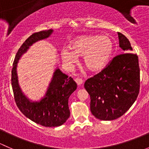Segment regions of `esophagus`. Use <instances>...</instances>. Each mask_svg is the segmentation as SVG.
Returning <instances> with one entry per match:
<instances>
[{
  "mask_svg": "<svg viewBox=\"0 0 149 149\" xmlns=\"http://www.w3.org/2000/svg\"><path fill=\"white\" fill-rule=\"evenodd\" d=\"M75 81L76 82V84H78V85H81V84H83V82H84V81L82 80V79H81V78H76V79H75Z\"/></svg>",
  "mask_w": 149,
  "mask_h": 149,
  "instance_id": "obj_1",
  "label": "esophagus"
}]
</instances>
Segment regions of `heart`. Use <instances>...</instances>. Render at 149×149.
Returning <instances> with one entry per match:
<instances>
[{"label": "heart", "mask_w": 149, "mask_h": 149, "mask_svg": "<svg viewBox=\"0 0 149 149\" xmlns=\"http://www.w3.org/2000/svg\"><path fill=\"white\" fill-rule=\"evenodd\" d=\"M70 49L61 51V58L66 65H73L77 62L78 57L84 56V64L87 70L99 72L109 63L114 45L108 36L88 34L75 39L70 44Z\"/></svg>", "instance_id": "b5f03b06"}]
</instances>
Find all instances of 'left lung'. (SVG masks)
I'll list each match as a JSON object with an SVG mask.
<instances>
[{"mask_svg":"<svg viewBox=\"0 0 149 149\" xmlns=\"http://www.w3.org/2000/svg\"><path fill=\"white\" fill-rule=\"evenodd\" d=\"M118 34L123 53L115 57L104 69L84 84L91 99V113L101 120H113L124 115L139 93V58L132 53L127 37Z\"/></svg>","mask_w":149,"mask_h":149,"instance_id":"8db88e82","label":"left lung"}]
</instances>
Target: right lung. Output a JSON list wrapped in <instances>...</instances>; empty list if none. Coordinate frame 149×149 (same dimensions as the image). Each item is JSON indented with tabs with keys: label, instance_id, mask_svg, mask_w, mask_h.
<instances>
[{
	"label": "right lung",
	"instance_id": "obj_1",
	"mask_svg": "<svg viewBox=\"0 0 149 149\" xmlns=\"http://www.w3.org/2000/svg\"><path fill=\"white\" fill-rule=\"evenodd\" d=\"M53 29L34 33L23 43L15 57L11 71V85L18 108L31 121L45 127L62 125L70 117L68 99L77 88V84L71 77L57 68L53 73L47 89L39 101L29 100L22 91L19 85L17 66L22 55L37 42L48 38Z\"/></svg>",
	"mask_w": 149,
	"mask_h": 149
}]
</instances>
